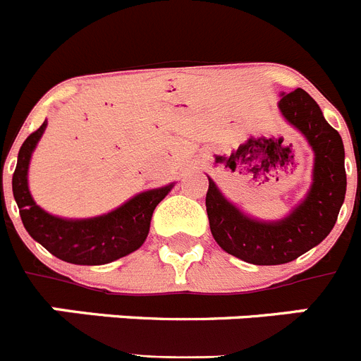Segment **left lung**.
I'll use <instances>...</instances> for the list:
<instances>
[{
    "mask_svg": "<svg viewBox=\"0 0 361 361\" xmlns=\"http://www.w3.org/2000/svg\"><path fill=\"white\" fill-rule=\"evenodd\" d=\"M280 111L304 133L314 149L312 186L307 199L280 222H258L242 215L220 195L209 178L206 212L216 244L233 257L255 266H276L296 260L320 244L334 228L345 199V152L342 137L322 116L320 106L305 90L282 95Z\"/></svg>",
    "mask_w": 361,
    "mask_h": 361,
    "instance_id": "left-lung-1",
    "label": "left lung"
}]
</instances>
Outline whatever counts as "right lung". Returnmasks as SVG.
<instances>
[{
    "label": "right lung",
    "instance_id": "right-lung-1",
    "mask_svg": "<svg viewBox=\"0 0 361 361\" xmlns=\"http://www.w3.org/2000/svg\"><path fill=\"white\" fill-rule=\"evenodd\" d=\"M44 128L47 121L27 137L19 148L12 175V193L28 235L54 257L79 266H101L139 250L148 237L153 209L168 195L171 186L145 191L116 212L95 219L65 220L49 215L36 206L27 186L30 155Z\"/></svg>",
    "mask_w": 361,
    "mask_h": 361
}]
</instances>
